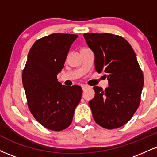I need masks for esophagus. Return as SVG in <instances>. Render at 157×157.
<instances>
[{"instance_id":"1","label":"esophagus","mask_w":157,"mask_h":157,"mask_svg":"<svg viewBox=\"0 0 157 157\" xmlns=\"http://www.w3.org/2000/svg\"><path fill=\"white\" fill-rule=\"evenodd\" d=\"M81 87H82V90H83V91H85V90L87 89L88 88H89V86H87V85H82V86H81Z\"/></svg>"}]
</instances>
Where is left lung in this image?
Here are the masks:
<instances>
[{
	"instance_id": "left-lung-1",
	"label": "left lung",
	"mask_w": 157,
	"mask_h": 157,
	"mask_svg": "<svg viewBox=\"0 0 157 157\" xmlns=\"http://www.w3.org/2000/svg\"><path fill=\"white\" fill-rule=\"evenodd\" d=\"M86 44L95 56V69L105 73L109 87L95 86L89 101L94 121L106 129L121 127L131 120L140 103L144 77L135 52L121 36L86 33Z\"/></svg>"
}]
</instances>
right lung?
<instances>
[{
    "instance_id": "add662e5",
    "label": "right lung",
    "mask_w": 157,
    "mask_h": 157,
    "mask_svg": "<svg viewBox=\"0 0 157 157\" xmlns=\"http://www.w3.org/2000/svg\"><path fill=\"white\" fill-rule=\"evenodd\" d=\"M77 37V35L55 33L37 40L29 52L23 71L29 109L35 120L49 130L60 131L67 128L81 100L80 86H63L57 79Z\"/></svg>"
}]
</instances>
